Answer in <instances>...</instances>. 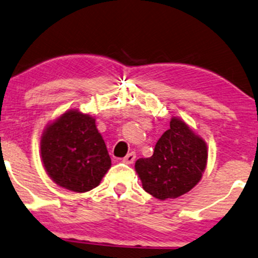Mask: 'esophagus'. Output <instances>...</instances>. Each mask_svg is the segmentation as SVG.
<instances>
[{"instance_id": "1", "label": "esophagus", "mask_w": 258, "mask_h": 258, "mask_svg": "<svg viewBox=\"0 0 258 258\" xmlns=\"http://www.w3.org/2000/svg\"><path fill=\"white\" fill-rule=\"evenodd\" d=\"M135 158H136V154H135V152H130V153L126 154L125 157H124V158H123V162H124V163H126V164H133V163H134Z\"/></svg>"}]
</instances>
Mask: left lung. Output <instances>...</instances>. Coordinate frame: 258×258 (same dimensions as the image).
I'll list each match as a JSON object with an SVG mask.
<instances>
[{
	"mask_svg": "<svg viewBox=\"0 0 258 258\" xmlns=\"http://www.w3.org/2000/svg\"><path fill=\"white\" fill-rule=\"evenodd\" d=\"M207 160L205 141L183 120L172 117L170 128L154 146L153 156L136 160L135 170L144 189L165 201L189 192L201 181Z\"/></svg>",
	"mask_w": 258,
	"mask_h": 258,
	"instance_id": "8db88e82",
	"label": "left lung"
}]
</instances>
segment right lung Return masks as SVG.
I'll list each match as a JSON object with an SVG mask.
<instances>
[{
    "mask_svg": "<svg viewBox=\"0 0 258 258\" xmlns=\"http://www.w3.org/2000/svg\"><path fill=\"white\" fill-rule=\"evenodd\" d=\"M41 157L51 180L77 193L99 186L111 166L110 154L95 119L78 110L66 111L45 128Z\"/></svg>",
    "mask_w": 258,
    "mask_h": 258,
    "instance_id": "right-lung-1",
    "label": "right lung"
}]
</instances>
